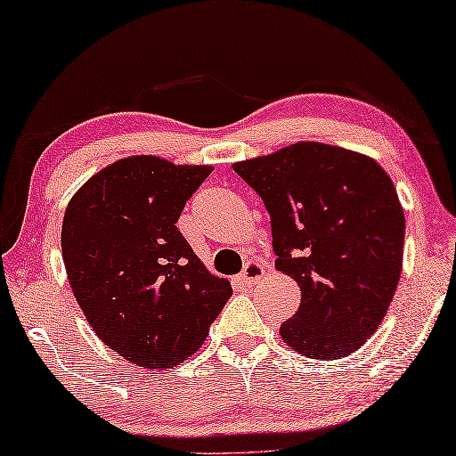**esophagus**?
<instances>
[{"mask_svg": "<svg viewBox=\"0 0 456 456\" xmlns=\"http://www.w3.org/2000/svg\"><path fill=\"white\" fill-rule=\"evenodd\" d=\"M265 273V267L259 264V261H248V264L245 265V270H242V273L239 276V280L245 286H251L257 282V280L264 278Z\"/></svg>", "mask_w": 456, "mask_h": 456, "instance_id": "1", "label": "esophagus"}]
</instances>
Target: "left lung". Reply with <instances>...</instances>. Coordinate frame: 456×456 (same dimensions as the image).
Segmentation results:
<instances>
[{
  "label": "left lung",
  "mask_w": 456,
  "mask_h": 456,
  "mask_svg": "<svg viewBox=\"0 0 456 456\" xmlns=\"http://www.w3.org/2000/svg\"><path fill=\"white\" fill-rule=\"evenodd\" d=\"M270 211L276 267L301 286L280 326L292 351L346 357L386 317L403 272L404 214L376 159L317 141L236 161Z\"/></svg>",
  "instance_id": "left-lung-1"
}]
</instances>
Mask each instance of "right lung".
I'll list each match as a JSON object with an SVG mask.
<instances>
[{"instance_id":"obj_1","label":"right lung","mask_w":456,"mask_h":456,"mask_svg":"<svg viewBox=\"0 0 456 456\" xmlns=\"http://www.w3.org/2000/svg\"><path fill=\"white\" fill-rule=\"evenodd\" d=\"M211 170L130 155L86 180L66 208L61 257L74 298L99 340L139 367L186 361L232 297L176 228Z\"/></svg>"}]
</instances>
